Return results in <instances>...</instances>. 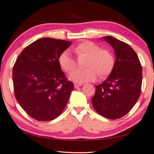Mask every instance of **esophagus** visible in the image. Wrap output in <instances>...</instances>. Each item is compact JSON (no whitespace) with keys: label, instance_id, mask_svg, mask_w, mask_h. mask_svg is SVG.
I'll list each match as a JSON object with an SVG mask.
<instances>
[{"label":"esophagus","instance_id":"1","mask_svg":"<svg viewBox=\"0 0 154 154\" xmlns=\"http://www.w3.org/2000/svg\"><path fill=\"white\" fill-rule=\"evenodd\" d=\"M82 85V84H79V83H75L74 84V88H78L79 87H81Z\"/></svg>","mask_w":154,"mask_h":154}]
</instances>
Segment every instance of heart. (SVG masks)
<instances>
[{
    "label": "heart",
    "instance_id": "obj_1",
    "mask_svg": "<svg viewBox=\"0 0 154 154\" xmlns=\"http://www.w3.org/2000/svg\"><path fill=\"white\" fill-rule=\"evenodd\" d=\"M78 56L87 55L85 69H78L69 75L71 81L85 82L94 81L99 75L103 79L112 73L115 66L114 55L110 51L101 48L98 44L90 41H83L73 47ZM58 62L66 72L69 73L76 67V62L69 51H64L60 54Z\"/></svg>",
    "mask_w": 154,
    "mask_h": 154
}]
</instances>
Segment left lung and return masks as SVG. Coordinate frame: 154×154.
<instances>
[{"label":"left lung","mask_w":154,"mask_h":154,"mask_svg":"<svg viewBox=\"0 0 154 154\" xmlns=\"http://www.w3.org/2000/svg\"><path fill=\"white\" fill-rule=\"evenodd\" d=\"M114 48L115 66L108 79L96 86L92 103L103 117L117 119L126 115L139 99L142 69L135 51L112 36L102 37Z\"/></svg>","instance_id":"obj_1"}]
</instances>
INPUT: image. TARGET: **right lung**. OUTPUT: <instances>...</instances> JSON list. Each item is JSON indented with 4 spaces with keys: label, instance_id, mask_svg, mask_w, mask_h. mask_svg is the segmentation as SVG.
Instances as JSON below:
<instances>
[{
    "label": "right lung",
    "instance_id": "add662e5",
    "mask_svg": "<svg viewBox=\"0 0 154 154\" xmlns=\"http://www.w3.org/2000/svg\"><path fill=\"white\" fill-rule=\"evenodd\" d=\"M69 41L44 37L32 42L18 56L12 69L15 97L33 119L51 121L64 110L74 89L58 62Z\"/></svg>",
    "mask_w": 154,
    "mask_h": 154
}]
</instances>
